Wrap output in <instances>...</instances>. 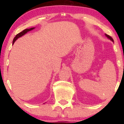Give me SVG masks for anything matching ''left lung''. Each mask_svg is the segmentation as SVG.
<instances>
[{
  "instance_id": "obj_1",
  "label": "left lung",
  "mask_w": 124,
  "mask_h": 124,
  "mask_svg": "<svg viewBox=\"0 0 124 124\" xmlns=\"http://www.w3.org/2000/svg\"><path fill=\"white\" fill-rule=\"evenodd\" d=\"M106 36H107V37H108V38H109V39H111V40H112V41H113V38H112V37H111V36H109V35H107V34H106Z\"/></svg>"
}]
</instances>
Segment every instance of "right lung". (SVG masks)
Segmentation results:
<instances>
[{
	"label": "right lung",
	"mask_w": 124,
	"mask_h": 124,
	"mask_svg": "<svg viewBox=\"0 0 124 124\" xmlns=\"http://www.w3.org/2000/svg\"><path fill=\"white\" fill-rule=\"evenodd\" d=\"M33 29H34V28H30V29H26L23 30V31H22L21 32H20V33L17 34V35H16V37H15L14 39H13V43H12L13 45V44H14L15 42L16 41L17 39L18 38H19V37H20L23 36V35H24L25 34H26V33H27V32H28V31H30V30H33Z\"/></svg>",
	"instance_id": "right-lung-1"
}]
</instances>
